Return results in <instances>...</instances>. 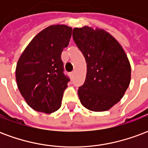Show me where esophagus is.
I'll return each mask as SVG.
<instances>
[{"mask_svg": "<svg viewBox=\"0 0 148 148\" xmlns=\"http://www.w3.org/2000/svg\"><path fill=\"white\" fill-rule=\"evenodd\" d=\"M74 72H71V77H74Z\"/></svg>", "mask_w": 148, "mask_h": 148, "instance_id": "esophagus-1", "label": "esophagus"}]
</instances>
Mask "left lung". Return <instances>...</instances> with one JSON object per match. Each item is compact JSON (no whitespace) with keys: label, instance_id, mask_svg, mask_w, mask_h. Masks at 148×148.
Listing matches in <instances>:
<instances>
[{"label":"left lung","instance_id":"8db88e82","mask_svg":"<svg viewBox=\"0 0 148 148\" xmlns=\"http://www.w3.org/2000/svg\"><path fill=\"white\" fill-rule=\"evenodd\" d=\"M74 42L86 62V77L78 88L82 105L94 112L119 102L130 84L131 66L124 49L104 29L85 26L73 29Z\"/></svg>","mask_w":148,"mask_h":148}]
</instances>
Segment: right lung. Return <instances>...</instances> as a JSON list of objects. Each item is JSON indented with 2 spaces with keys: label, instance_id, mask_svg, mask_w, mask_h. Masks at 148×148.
I'll return each instance as SVG.
<instances>
[{
  "label": "right lung",
  "instance_id": "right-lung-1",
  "mask_svg": "<svg viewBox=\"0 0 148 148\" xmlns=\"http://www.w3.org/2000/svg\"><path fill=\"white\" fill-rule=\"evenodd\" d=\"M72 28L51 25L34 37L19 58L16 68L18 89L32 109L45 113L62 105L69 77L63 74L62 52L69 44Z\"/></svg>",
  "mask_w": 148,
  "mask_h": 148
}]
</instances>
